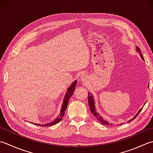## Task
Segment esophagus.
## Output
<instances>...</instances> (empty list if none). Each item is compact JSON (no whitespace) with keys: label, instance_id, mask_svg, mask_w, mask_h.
<instances>
[{"label":"esophagus","instance_id":"34e87169","mask_svg":"<svg viewBox=\"0 0 153 153\" xmlns=\"http://www.w3.org/2000/svg\"><path fill=\"white\" fill-rule=\"evenodd\" d=\"M87 80V77L85 75H82L81 76V80L82 81V82H85V81Z\"/></svg>","mask_w":153,"mask_h":153}]
</instances>
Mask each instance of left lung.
Wrapping results in <instances>:
<instances>
[{"mask_svg":"<svg viewBox=\"0 0 153 153\" xmlns=\"http://www.w3.org/2000/svg\"><path fill=\"white\" fill-rule=\"evenodd\" d=\"M136 51L137 52H138L141 55V57L143 59V61H144V58H143L142 53L141 52V50H140V49L139 47H136ZM148 87H149V85H148ZM88 106L90 108V110L91 111V113L94 115V116L100 122L104 124V125H108V126H112V123H110V121L106 120L105 119H104V117H103L102 116L100 115V114H98V112L96 111V106H95V101H94V96H93L92 94H90V93L88 92ZM146 103V102H145ZM142 110V108L140 109L139 110V111L137 113V114L135 115V116H134L132 119L129 120L128 121H127V122H130V121H133V120H135L136 117L138 116V114H139V112ZM122 123H121V125Z\"/></svg>","mask_w":153,"mask_h":153,"instance_id":"obj_1","label":"left lung"}]
</instances>
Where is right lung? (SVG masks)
I'll return each instance as SVG.
<instances>
[{
	"instance_id": "1",
	"label": "right lung",
	"mask_w": 153,
	"mask_h": 153,
	"mask_svg": "<svg viewBox=\"0 0 153 153\" xmlns=\"http://www.w3.org/2000/svg\"><path fill=\"white\" fill-rule=\"evenodd\" d=\"M76 83H77V80H74V82L70 85V86L67 88V90L66 93H65V97H64V99H63V104H62V105H61L60 114H59V116L57 117H56L55 119L52 121V122L48 123L46 124H37V123H33V124L36 125V126H42V127H47V126H48H48H53V125H55V124H57V123H59V121H60L62 120L63 117L64 116L65 111H66V110H67V107L68 101H69L70 98L73 96V93H74V90H75Z\"/></svg>"
}]
</instances>
